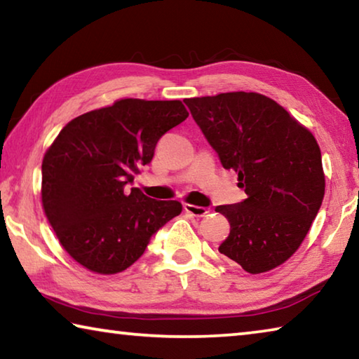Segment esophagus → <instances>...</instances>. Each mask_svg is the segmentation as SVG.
Here are the masks:
<instances>
[{"instance_id":"obj_1","label":"esophagus","mask_w":359,"mask_h":359,"mask_svg":"<svg viewBox=\"0 0 359 359\" xmlns=\"http://www.w3.org/2000/svg\"><path fill=\"white\" fill-rule=\"evenodd\" d=\"M184 209L187 214H190L193 217H204L209 212L205 208H201V205H193V204H184Z\"/></svg>"}]
</instances>
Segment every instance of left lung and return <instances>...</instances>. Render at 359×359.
I'll use <instances>...</instances> for the list:
<instances>
[{
  "label": "left lung",
  "mask_w": 359,
  "mask_h": 359,
  "mask_svg": "<svg viewBox=\"0 0 359 359\" xmlns=\"http://www.w3.org/2000/svg\"><path fill=\"white\" fill-rule=\"evenodd\" d=\"M247 199L217 205L229 222L218 252L250 274L285 263L306 238L325 196L321 151L306 126L259 93L184 100Z\"/></svg>",
  "instance_id": "8db88e82"
}]
</instances>
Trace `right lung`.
I'll return each instance as SVG.
<instances>
[{
    "label": "right lung",
    "instance_id": "add662e5",
    "mask_svg": "<svg viewBox=\"0 0 359 359\" xmlns=\"http://www.w3.org/2000/svg\"><path fill=\"white\" fill-rule=\"evenodd\" d=\"M188 117L180 101L126 98L71 120L42 160V205L79 264L117 274L142 257L158 229L182 212L133 187L156 142Z\"/></svg>",
    "mask_w": 359,
    "mask_h": 359
}]
</instances>
